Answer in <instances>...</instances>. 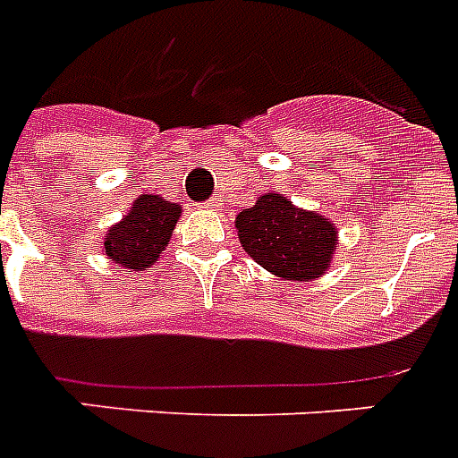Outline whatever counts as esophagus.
I'll list each match as a JSON object with an SVG mask.
<instances>
[{
    "mask_svg": "<svg viewBox=\"0 0 458 458\" xmlns=\"http://www.w3.org/2000/svg\"><path fill=\"white\" fill-rule=\"evenodd\" d=\"M221 204H223L221 197H211V199H207V202H204L202 207H204V209H218Z\"/></svg>",
    "mask_w": 458,
    "mask_h": 458,
    "instance_id": "1",
    "label": "esophagus"
}]
</instances>
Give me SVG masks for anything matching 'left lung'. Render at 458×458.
I'll use <instances>...</instances> for the list:
<instances>
[{
  "label": "left lung",
  "instance_id": "8db88e82",
  "mask_svg": "<svg viewBox=\"0 0 458 458\" xmlns=\"http://www.w3.org/2000/svg\"><path fill=\"white\" fill-rule=\"evenodd\" d=\"M244 251L259 266L284 280H315L332 261L336 228L329 218L296 209L284 197L267 192L237 216Z\"/></svg>",
  "mask_w": 458,
  "mask_h": 458
}]
</instances>
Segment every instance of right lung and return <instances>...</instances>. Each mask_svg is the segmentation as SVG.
Here are the masks:
<instances>
[{
	"mask_svg": "<svg viewBox=\"0 0 458 458\" xmlns=\"http://www.w3.org/2000/svg\"><path fill=\"white\" fill-rule=\"evenodd\" d=\"M181 216V207L157 195H143L133 202L129 216L122 218L106 235V254L117 267L143 270L155 266L165 251L171 230Z\"/></svg>",
	"mask_w": 458,
	"mask_h": 458,
	"instance_id": "obj_1",
	"label": "right lung"
}]
</instances>
